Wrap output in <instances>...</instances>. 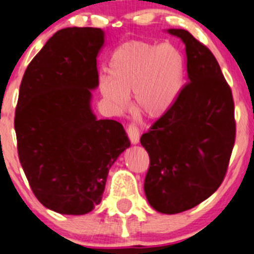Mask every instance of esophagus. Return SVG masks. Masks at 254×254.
Returning a JSON list of instances; mask_svg holds the SVG:
<instances>
[{"instance_id":"esophagus-1","label":"esophagus","mask_w":254,"mask_h":254,"mask_svg":"<svg viewBox=\"0 0 254 254\" xmlns=\"http://www.w3.org/2000/svg\"><path fill=\"white\" fill-rule=\"evenodd\" d=\"M127 134H128L129 139H131V142L133 143V145H137V143L139 142V132L138 129H137L136 126L129 125L128 127H127Z\"/></svg>"}]
</instances>
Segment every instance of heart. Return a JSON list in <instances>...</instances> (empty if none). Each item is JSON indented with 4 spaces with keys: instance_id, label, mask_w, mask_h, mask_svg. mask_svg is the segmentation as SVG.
Segmentation results:
<instances>
[{
    "instance_id": "obj_1",
    "label": "heart",
    "mask_w": 254,
    "mask_h": 254,
    "mask_svg": "<svg viewBox=\"0 0 254 254\" xmlns=\"http://www.w3.org/2000/svg\"><path fill=\"white\" fill-rule=\"evenodd\" d=\"M109 74L99 78V89L116 109L128 104L150 120L165 116L183 89L185 62L171 44L128 41L118 46L109 60Z\"/></svg>"
}]
</instances>
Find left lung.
<instances>
[{
  "mask_svg": "<svg viewBox=\"0 0 254 254\" xmlns=\"http://www.w3.org/2000/svg\"><path fill=\"white\" fill-rule=\"evenodd\" d=\"M185 44L188 84L166 115L141 136L150 156L146 197L156 211L189 210L217 191L236 139L233 95L217 59L183 29H169Z\"/></svg>",
  "mask_w": 254,
  "mask_h": 254,
  "instance_id": "1",
  "label": "left lung"
}]
</instances>
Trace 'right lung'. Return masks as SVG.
Wrapping results in <instances>:
<instances>
[{
    "label": "right lung",
    "mask_w": 254,
    "mask_h": 254,
    "mask_svg": "<svg viewBox=\"0 0 254 254\" xmlns=\"http://www.w3.org/2000/svg\"><path fill=\"white\" fill-rule=\"evenodd\" d=\"M103 44L102 29L59 30L21 81L15 113L18 159L37 200L60 214L83 215L101 203L109 169L131 146L120 122L93 113Z\"/></svg>",
    "instance_id": "obj_1"
}]
</instances>
